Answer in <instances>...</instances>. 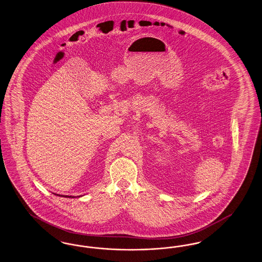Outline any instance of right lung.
<instances>
[{"instance_id":"add662e5","label":"right lung","mask_w":262,"mask_h":262,"mask_svg":"<svg viewBox=\"0 0 262 262\" xmlns=\"http://www.w3.org/2000/svg\"><path fill=\"white\" fill-rule=\"evenodd\" d=\"M62 197V196H61ZM63 197H66V198H74L72 196H63Z\"/></svg>"}]
</instances>
